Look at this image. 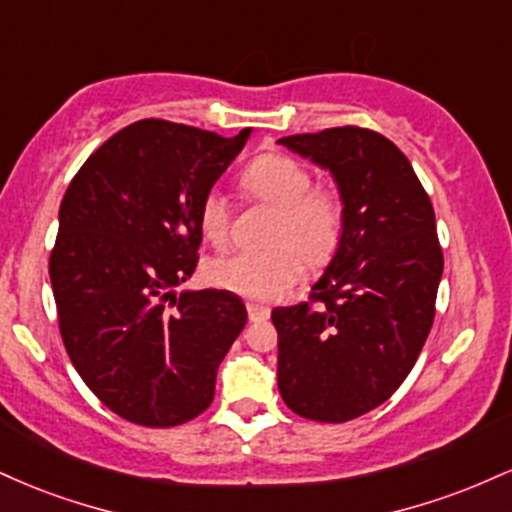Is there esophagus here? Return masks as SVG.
<instances>
[{
    "label": "esophagus",
    "instance_id": "obj_1",
    "mask_svg": "<svg viewBox=\"0 0 512 512\" xmlns=\"http://www.w3.org/2000/svg\"><path fill=\"white\" fill-rule=\"evenodd\" d=\"M248 317L250 322H262L269 317V308L262 303H248Z\"/></svg>",
    "mask_w": 512,
    "mask_h": 512
}]
</instances>
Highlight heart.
<instances>
[{"label": "heart", "instance_id": "b5f03b06", "mask_svg": "<svg viewBox=\"0 0 512 512\" xmlns=\"http://www.w3.org/2000/svg\"><path fill=\"white\" fill-rule=\"evenodd\" d=\"M245 195L276 209L272 248L238 250L207 267V279L223 291L250 301H276L301 279L305 260H332L344 236L346 207L337 187L313 185V173L289 154H262L245 168ZM199 228L211 245L231 236V204L223 192L211 190L199 204Z\"/></svg>", "mask_w": 512, "mask_h": 512}]
</instances>
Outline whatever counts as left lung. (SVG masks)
<instances>
[{
    "label": "left lung",
    "instance_id": "left-lung-1",
    "mask_svg": "<svg viewBox=\"0 0 512 512\" xmlns=\"http://www.w3.org/2000/svg\"><path fill=\"white\" fill-rule=\"evenodd\" d=\"M279 144L330 170L346 221L310 301L272 310L276 380L298 416L344 424L387 402L424 349L443 276L436 214L409 158L373 129Z\"/></svg>",
    "mask_w": 512,
    "mask_h": 512
}]
</instances>
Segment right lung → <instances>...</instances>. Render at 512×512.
<instances>
[{
    "label": "right lung",
    "instance_id": "obj_1",
    "mask_svg": "<svg viewBox=\"0 0 512 512\" xmlns=\"http://www.w3.org/2000/svg\"><path fill=\"white\" fill-rule=\"evenodd\" d=\"M248 137L139 120L88 156L62 199L50 281L64 349L88 390L132 424L202 414L248 322L231 291L173 293L197 267L199 204Z\"/></svg>",
    "mask_w": 512,
    "mask_h": 512
}]
</instances>
